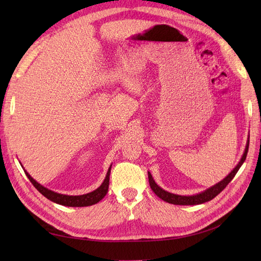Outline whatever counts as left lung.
Wrapping results in <instances>:
<instances>
[{"label": "left lung", "instance_id": "obj_1", "mask_svg": "<svg viewBox=\"0 0 261 261\" xmlns=\"http://www.w3.org/2000/svg\"><path fill=\"white\" fill-rule=\"evenodd\" d=\"M248 147H249V140L247 141L246 149H245V152L242 156L241 161L239 162V164L236 165V168L223 180H221L220 183L216 184L215 186L210 187L209 189L202 192L201 194H197V195H194V196H179V195H175V194H171L169 192H165L164 189H162L161 187H159L155 184V181L153 180L151 174H150V173L148 172V178H149L150 187H151L153 193L158 197H159V198H161L162 200L167 201L169 203H173V204L188 206V204H200V203H203V202L210 201L211 199L215 198L216 196H218L221 192H222L223 189L227 186V184L230 183V181L233 179V177L236 175V173H238V171L242 167V164L244 163L245 159H246L247 152H248Z\"/></svg>", "mask_w": 261, "mask_h": 261}]
</instances>
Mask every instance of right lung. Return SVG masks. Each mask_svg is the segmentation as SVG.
I'll return each mask as SVG.
<instances>
[{
    "instance_id": "1",
    "label": "right lung",
    "mask_w": 261,
    "mask_h": 261,
    "mask_svg": "<svg viewBox=\"0 0 261 261\" xmlns=\"http://www.w3.org/2000/svg\"><path fill=\"white\" fill-rule=\"evenodd\" d=\"M110 172H111V167H110L108 170L107 176L103 180V183H102L101 186L97 188L96 191L86 195H81V196H67V195H61L58 193H54L50 191V189L41 186L25 171L29 180L44 197H46V198L53 202H57L59 204H63V206H67V207H87L99 202L108 193L109 183H110Z\"/></svg>"
}]
</instances>
